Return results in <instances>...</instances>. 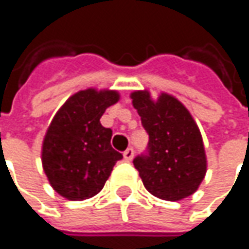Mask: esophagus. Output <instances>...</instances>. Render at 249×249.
Segmentation results:
<instances>
[{
    "label": "esophagus",
    "mask_w": 249,
    "mask_h": 249,
    "mask_svg": "<svg viewBox=\"0 0 249 249\" xmlns=\"http://www.w3.org/2000/svg\"><path fill=\"white\" fill-rule=\"evenodd\" d=\"M123 157H124V160H127V161L133 160V157H134V150H133L131 147H129V148L123 153Z\"/></svg>",
    "instance_id": "34e87169"
}]
</instances>
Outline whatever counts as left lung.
I'll return each instance as SVG.
<instances>
[{"label":"left lung","instance_id":"1","mask_svg":"<svg viewBox=\"0 0 249 249\" xmlns=\"http://www.w3.org/2000/svg\"><path fill=\"white\" fill-rule=\"evenodd\" d=\"M133 106L148 133L147 153L133 164L144 186L162 200L177 202L197 191L206 175L205 145L192 115L177 98L134 91Z\"/></svg>","mask_w":249,"mask_h":249}]
</instances>
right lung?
<instances>
[{"label":"right lung","mask_w":249,"mask_h":249,"mask_svg":"<svg viewBox=\"0 0 249 249\" xmlns=\"http://www.w3.org/2000/svg\"><path fill=\"white\" fill-rule=\"evenodd\" d=\"M116 91L88 88L58 109L44 136L42 164L53 189L69 200H84L102 191L123 156L110 145L112 130L99 119L119 101Z\"/></svg>","instance_id":"1"}]
</instances>
